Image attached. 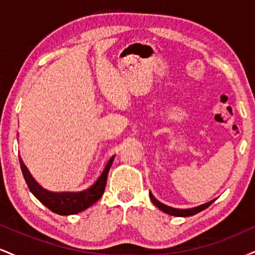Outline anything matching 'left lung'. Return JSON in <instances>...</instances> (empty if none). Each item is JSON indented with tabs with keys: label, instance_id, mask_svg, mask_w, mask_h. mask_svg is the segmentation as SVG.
<instances>
[{
	"label": "left lung",
	"instance_id": "obj_1",
	"mask_svg": "<svg viewBox=\"0 0 255 255\" xmlns=\"http://www.w3.org/2000/svg\"><path fill=\"white\" fill-rule=\"evenodd\" d=\"M150 199L152 200V203H153L156 206L158 207L159 210H162L163 212L168 213V215H171V216H176V217H189V216H193V215H197V213L201 212L203 210L207 209V207L210 206L213 203L212 201H210V203H206L204 205H200V206L198 207H193V209H174V207H170V206H166V205L162 204L160 201H158L156 198L152 195V193L150 192Z\"/></svg>",
	"mask_w": 255,
	"mask_h": 255
}]
</instances>
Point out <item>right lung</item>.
<instances>
[{
    "label": "right lung",
    "instance_id": "add662e5",
    "mask_svg": "<svg viewBox=\"0 0 255 255\" xmlns=\"http://www.w3.org/2000/svg\"><path fill=\"white\" fill-rule=\"evenodd\" d=\"M114 158H115V156H113L109 160H108L107 165H105L101 176L97 178V181H96L90 188L81 192L61 193L49 192L46 191V189L42 188V187L34 181V178L31 176L30 171L27 170V168H26L24 163H22L21 158H19V160L20 166H21L22 175H24L26 183H27L32 194H33L43 205H45L49 210H51L52 212L61 216H68L75 215V213H79L84 211V210L89 209L91 205L97 203L99 199H101V197L104 193L108 174H109L110 166L114 162Z\"/></svg>",
    "mask_w": 255,
    "mask_h": 255
}]
</instances>
